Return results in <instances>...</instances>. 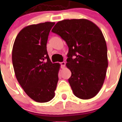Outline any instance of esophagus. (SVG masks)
Segmentation results:
<instances>
[{
	"label": "esophagus",
	"instance_id": "esophagus-1",
	"mask_svg": "<svg viewBox=\"0 0 122 122\" xmlns=\"http://www.w3.org/2000/svg\"><path fill=\"white\" fill-rule=\"evenodd\" d=\"M60 65H61V68H63L65 67V62H60Z\"/></svg>",
	"mask_w": 122,
	"mask_h": 122
}]
</instances>
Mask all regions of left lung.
Masks as SVG:
<instances>
[{"instance_id":"1","label":"left lung","mask_w":122,"mask_h":122,"mask_svg":"<svg viewBox=\"0 0 122 122\" xmlns=\"http://www.w3.org/2000/svg\"><path fill=\"white\" fill-rule=\"evenodd\" d=\"M52 32L61 36L68 47L66 67L73 93L88 100L98 94L103 86L108 66L106 43L98 27L86 19H65Z\"/></svg>"}]
</instances>
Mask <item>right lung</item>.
<instances>
[{
	"label": "right lung",
	"instance_id": "1",
	"mask_svg": "<svg viewBox=\"0 0 122 122\" xmlns=\"http://www.w3.org/2000/svg\"><path fill=\"white\" fill-rule=\"evenodd\" d=\"M55 22L30 25L17 35L12 50L15 76L29 97L46 103L54 97L60 64L52 63L46 44Z\"/></svg>",
	"mask_w": 122,
	"mask_h": 122
}]
</instances>
